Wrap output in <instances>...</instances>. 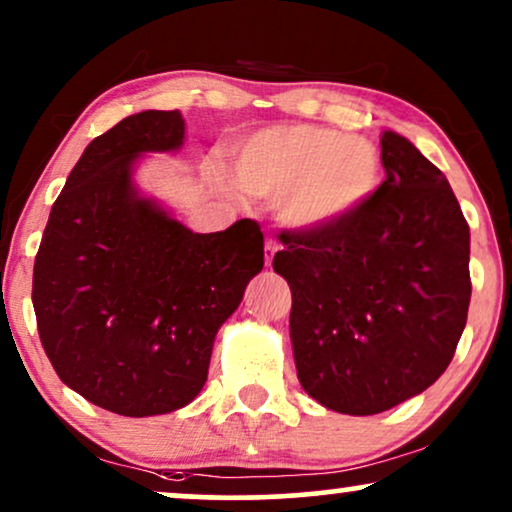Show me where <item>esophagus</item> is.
Instances as JSON below:
<instances>
[{"label":"esophagus","instance_id":"obj_1","mask_svg":"<svg viewBox=\"0 0 512 512\" xmlns=\"http://www.w3.org/2000/svg\"><path fill=\"white\" fill-rule=\"evenodd\" d=\"M277 251V242L272 240V237H265V265L272 263V256H275Z\"/></svg>","mask_w":512,"mask_h":512}]
</instances>
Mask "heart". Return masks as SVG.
I'll return each mask as SVG.
<instances>
[{
	"instance_id": "b5f03b06",
	"label": "heart",
	"mask_w": 512,
	"mask_h": 512,
	"mask_svg": "<svg viewBox=\"0 0 512 512\" xmlns=\"http://www.w3.org/2000/svg\"><path fill=\"white\" fill-rule=\"evenodd\" d=\"M381 178L367 138L315 124L272 126L235 152V181L247 195L280 202L294 225H324L362 207Z\"/></svg>"
}]
</instances>
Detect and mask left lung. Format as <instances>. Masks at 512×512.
<instances>
[{
    "mask_svg": "<svg viewBox=\"0 0 512 512\" xmlns=\"http://www.w3.org/2000/svg\"><path fill=\"white\" fill-rule=\"evenodd\" d=\"M386 181L338 221L294 230L272 268L291 287L305 393L381 414L433 386L468 320L470 230L442 171L407 138H381Z\"/></svg>",
    "mask_w": 512,
    "mask_h": 512,
    "instance_id": "1",
    "label": "left lung"
}]
</instances>
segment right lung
I'll return each instance as SVG.
<instances>
[{
  "label": "right lung",
  "instance_id": "right-lung-1",
  "mask_svg": "<svg viewBox=\"0 0 512 512\" xmlns=\"http://www.w3.org/2000/svg\"><path fill=\"white\" fill-rule=\"evenodd\" d=\"M183 134L178 110H145L94 138L53 202L35 258L46 357L65 386L122 416L195 400L216 331L263 268L256 221L202 235L136 195L134 159L176 150Z\"/></svg>",
  "mask_w": 512,
  "mask_h": 512
}]
</instances>
